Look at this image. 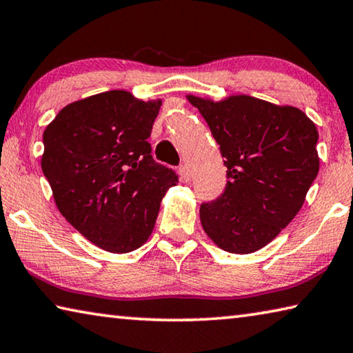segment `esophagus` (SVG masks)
Listing matches in <instances>:
<instances>
[{
	"mask_svg": "<svg viewBox=\"0 0 353 353\" xmlns=\"http://www.w3.org/2000/svg\"><path fill=\"white\" fill-rule=\"evenodd\" d=\"M179 176H181L182 182H190L191 181V171L187 165H181L179 168Z\"/></svg>",
	"mask_w": 353,
	"mask_h": 353,
	"instance_id": "34e87169",
	"label": "esophagus"
}]
</instances>
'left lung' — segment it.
<instances>
[{
    "label": "left lung",
    "instance_id": "obj_1",
    "mask_svg": "<svg viewBox=\"0 0 353 353\" xmlns=\"http://www.w3.org/2000/svg\"><path fill=\"white\" fill-rule=\"evenodd\" d=\"M187 99L205 118L229 177L224 193L201 205V224L219 249L252 254L271 243L305 202L319 172L318 129L297 107L248 94Z\"/></svg>",
    "mask_w": 353,
    "mask_h": 353
}]
</instances>
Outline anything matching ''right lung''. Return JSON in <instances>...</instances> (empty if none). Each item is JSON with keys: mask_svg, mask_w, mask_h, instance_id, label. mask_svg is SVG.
Here are the masks:
<instances>
[{"mask_svg": "<svg viewBox=\"0 0 353 353\" xmlns=\"http://www.w3.org/2000/svg\"><path fill=\"white\" fill-rule=\"evenodd\" d=\"M162 99L110 90L74 101L43 132L41 171L62 216L112 254L141 248L177 176L148 143Z\"/></svg>", "mask_w": 353, "mask_h": 353, "instance_id": "1", "label": "right lung"}]
</instances>
